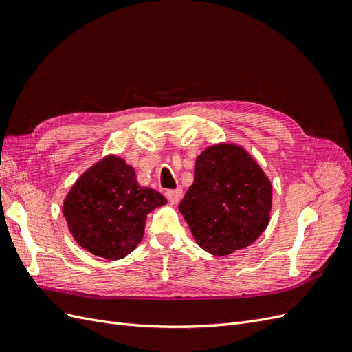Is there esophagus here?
<instances>
[{"label":"esophagus","instance_id":"obj_1","mask_svg":"<svg viewBox=\"0 0 352 352\" xmlns=\"http://www.w3.org/2000/svg\"><path fill=\"white\" fill-rule=\"evenodd\" d=\"M182 194H184L182 189L177 188V189H175V190H167L166 197H167V199H168L170 202H172L173 206H176L177 202L180 201V198H182Z\"/></svg>","mask_w":352,"mask_h":352}]
</instances>
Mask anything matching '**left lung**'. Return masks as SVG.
<instances>
[{"label":"left lung","instance_id":"1","mask_svg":"<svg viewBox=\"0 0 352 352\" xmlns=\"http://www.w3.org/2000/svg\"><path fill=\"white\" fill-rule=\"evenodd\" d=\"M272 192L270 179L243 146L220 142L197 157L179 211L199 247L223 257L260 238L270 221Z\"/></svg>","mask_w":352,"mask_h":352}]
</instances>
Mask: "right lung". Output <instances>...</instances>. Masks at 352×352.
<instances>
[{"label":"right lung","instance_id":"add662e5","mask_svg":"<svg viewBox=\"0 0 352 352\" xmlns=\"http://www.w3.org/2000/svg\"><path fill=\"white\" fill-rule=\"evenodd\" d=\"M167 204L140 186L132 166L105 155L78 177L63 201V216L79 247L105 260H120L144 238L146 216Z\"/></svg>","mask_w":352,"mask_h":352}]
</instances>
